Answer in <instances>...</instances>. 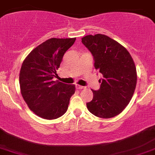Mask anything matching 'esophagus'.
<instances>
[{
  "label": "esophagus",
  "mask_w": 155,
  "mask_h": 155,
  "mask_svg": "<svg viewBox=\"0 0 155 155\" xmlns=\"http://www.w3.org/2000/svg\"><path fill=\"white\" fill-rule=\"evenodd\" d=\"M76 88H77V89H85V87L82 86V85H76Z\"/></svg>",
  "instance_id": "1"
}]
</instances>
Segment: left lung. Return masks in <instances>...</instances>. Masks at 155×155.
<instances>
[{
  "label": "left lung",
  "instance_id": "left-lung-1",
  "mask_svg": "<svg viewBox=\"0 0 155 155\" xmlns=\"http://www.w3.org/2000/svg\"><path fill=\"white\" fill-rule=\"evenodd\" d=\"M82 43L91 52L94 68L103 75L99 90H92L94 97L86 104L87 109L99 118L116 116L128 105L135 91L137 75L134 60L122 45L104 34L87 35Z\"/></svg>",
  "mask_w": 155,
  "mask_h": 155
}]
</instances>
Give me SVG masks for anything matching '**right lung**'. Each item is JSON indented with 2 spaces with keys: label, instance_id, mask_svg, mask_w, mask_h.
Segmentation results:
<instances>
[{
  "label": "right lung",
  "instance_id": "obj_1",
  "mask_svg": "<svg viewBox=\"0 0 155 155\" xmlns=\"http://www.w3.org/2000/svg\"><path fill=\"white\" fill-rule=\"evenodd\" d=\"M76 38H51L32 50L19 73L21 94L28 107L39 117L56 119L68 109L75 85L53 81L62 58Z\"/></svg>",
  "mask_w": 155,
  "mask_h": 155
}]
</instances>
